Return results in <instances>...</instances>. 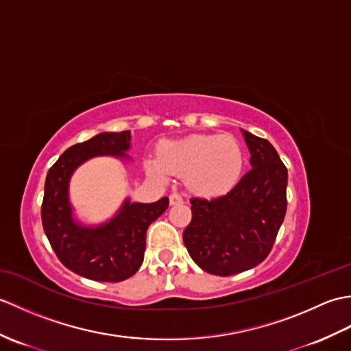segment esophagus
Instances as JSON below:
<instances>
[{
    "mask_svg": "<svg viewBox=\"0 0 351 351\" xmlns=\"http://www.w3.org/2000/svg\"><path fill=\"white\" fill-rule=\"evenodd\" d=\"M182 204V197L178 193H171L170 195V205H180Z\"/></svg>",
    "mask_w": 351,
    "mask_h": 351,
    "instance_id": "esophagus-1",
    "label": "esophagus"
}]
</instances>
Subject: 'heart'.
I'll return each instance as SVG.
<instances>
[{"mask_svg":"<svg viewBox=\"0 0 351 351\" xmlns=\"http://www.w3.org/2000/svg\"><path fill=\"white\" fill-rule=\"evenodd\" d=\"M245 154L230 134H196L160 146L158 160L147 167L161 180L185 176L187 189L202 197H217L234 189L244 170Z\"/></svg>","mask_w":351,"mask_h":351,"instance_id":"1","label":"heart"}]
</instances>
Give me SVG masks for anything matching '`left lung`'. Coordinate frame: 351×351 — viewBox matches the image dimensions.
<instances>
[{"label":"left lung","instance_id":"obj_1","mask_svg":"<svg viewBox=\"0 0 351 351\" xmlns=\"http://www.w3.org/2000/svg\"><path fill=\"white\" fill-rule=\"evenodd\" d=\"M252 169L217 199L193 197L182 238L191 259L215 276L237 274L268 256L287 213L288 171L270 141L244 131Z\"/></svg>","mask_w":351,"mask_h":351}]
</instances>
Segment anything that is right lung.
I'll list each match as a JSON object with an SVG mask.
<instances>
[{"label": "right lung", "mask_w": 351, "mask_h": 351, "mask_svg": "<svg viewBox=\"0 0 351 351\" xmlns=\"http://www.w3.org/2000/svg\"><path fill=\"white\" fill-rule=\"evenodd\" d=\"M131 131L101 132L71 146L47 175L42 225L64 267L98 282H121L136 274L145 258L146 230L167 210L169 199L152 204L126 197L113 217L99 225H86L75 215L69 199L71 178L81 164L95 156L131 161Z\"/></svg>", "instance_id": "obj_1"}]
</instances>
